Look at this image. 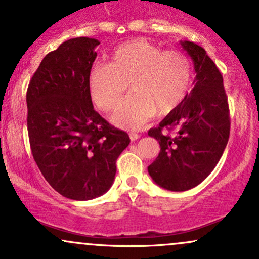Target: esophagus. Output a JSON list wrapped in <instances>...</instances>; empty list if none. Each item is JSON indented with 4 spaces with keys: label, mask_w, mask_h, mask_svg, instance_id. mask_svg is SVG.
I'll return each instance as SVG.
<instances>
[{
    "label": "esophagus",
    "mask_w": 259,
    "mask_h": 259,
    "mask_svg": "<svg viewBox=\"0 0 259 259\" xmlns=\"http://www.w3.org/2000/svg\"><path fill=\"white\" fill-rule=\"evenodd\" d=\"M141 138V134H138V133H130V140L132 141H136V140Z\"/></svg>",
    "instance_id": "1"
}]
</instances>
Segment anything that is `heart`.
<instances>
[{
    "instance_id": "b5f03b06",
    "label": "heart",
    "mask_w": 259,
    "mask_h": 259,
    "mask_svg": "<svg viewBox=\"0 0 259 259\" xmlns=\"http://www.w3.org/2000/svg\"><path fill=\"white\" fill-rule=\"evenodd\" d=\"M125 97L112 114L115 125L126 129L144 126L158 111H173L185 100L192 82V64L185 53L163 51L144 38L115 47L109 63H95L89 72V90L95 105L108 112Z\"/></svg>"
}]
</instances>
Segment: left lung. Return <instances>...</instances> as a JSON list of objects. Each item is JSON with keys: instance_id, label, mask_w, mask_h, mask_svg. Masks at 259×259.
Segmentation results:
<instances>
[{"instance_id": "8db88e82", "label": "left lung", "mask_w": 259, "mask_h": 259, "mask_svg": "<svg viewBox=\"0 0 259 259\" xmlns=\"http://www.w3.org/2000/svg\"><path fill=\"white\" fill-rule=\"evenodd\" d=\"M181 46L194 62L195 86L159 126L148 130L160 146L148 174L169 191H186L206 179L218 164L230 134L221 72L201 46L190 41H183ZM163 128H177V133L171 137L162 133Z\"/></svg>"}]
</instances>
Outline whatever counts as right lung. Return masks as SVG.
Here are the masks:
<instances>
[{"mask_svg": "<svg viewBox=\"0 0 259 259\" xmlns=\"http://www.w3.org/2000/svg\"><path fill=\"white\" fill-rule=\"evenodd\" d=\"M100 41L75 37L45 56L26 91L31 153L47 183L75 201L103 195L129 135L94 109L89 72Z\"/></svg>", "mask_w": 259, "mask_h": 259, "instance_id": "obj_1", "label": "right lung"}]
</instances>
